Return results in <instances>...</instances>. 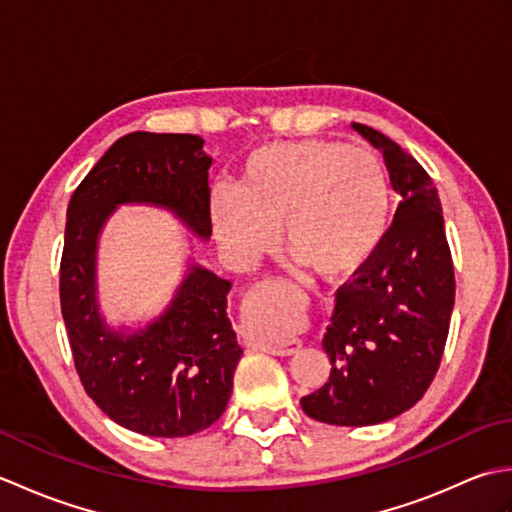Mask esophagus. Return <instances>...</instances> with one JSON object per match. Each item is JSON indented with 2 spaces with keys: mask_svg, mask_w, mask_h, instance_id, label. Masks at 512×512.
Returning a JSON list of instances; mask_svg holds the SVG:
<instances>
[{
  "mask_svg": "<svg viewBox=\"0 0 512 512\" xmlns=\"http://www.w3.org/2000/svg\"><path fill=\"white\" fill-rule=\"evenodd\" d=\"M259 343L264 345V350L277 356H290L301 347L299 339H290V336H279V334H264L262 339H259Z\"/></svg>",
  "mask_w": 512,
  "mask_h": 512,
  "instance_id": "obj_1",
  "label": "esophagus"
}]
</instances>
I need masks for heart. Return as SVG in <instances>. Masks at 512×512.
Returning <instances> with one entry per match:
<instances>
[{"label":"heart","instance_id":"1","mask_svg":"<svg viewBox=\"0 0 512 512\" xmlns=\"http://www.w3.org/2000/svg\"><path fill=\"white\" fill-rule=\"evenodd\" d=\"M387 217L383 162L330 140L257 149L237 191L217 187L209 204L213 235L237 264H255L279 228L290 253L325 277L361 266L383 239Z\"/></svg>","mask_w":512,"mask_h":512}]
</instances>
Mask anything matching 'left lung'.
<instances>
[{"mask_svg":"<svg viewBox=\"0 0 512 512\" xmlns=\"http://www.w3.org/2000/svg\"><path fill=\"white\" fill-rule=\"evenodd\" d=\"M352 129L383 154L400 202L374 253L336 290L323 334L330 380L303 396L301 409L319 422L367 427L405 413L429 389L449 336L455 277L429 173L385 134Z\"/></svg>","mask_w":512,"mask_h":512,"instance_id":"8db88e82","label":"left lung"}]
</instances>
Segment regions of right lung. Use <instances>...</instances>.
<instances>
[{
  "mask_svg": "<svg viewBox=\"0 0 512 512\" xmlns=\"http://www.w3.org/2000/svg\"><path fill=\"white\" fill-rule=\"evenodd\" d=\"M204 140L134 132L105 151L72 193L61 257V312L88 396L121 427L154 438L193 436L222 416L242 347L226 314L231 281L189 259L176 295L140 328H112L99 306V237L118 206L167 209L206 242Z\"/></svg>",
  "mask_w": 512,
  "mask_h": 512,
  "instance_id": "right-lung-1",
  "label": "right lung"
}]
</instances>
